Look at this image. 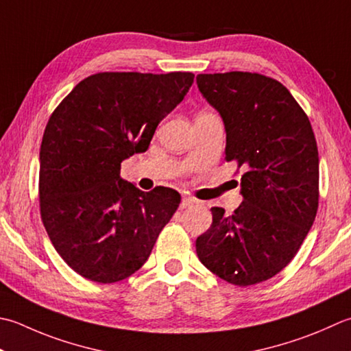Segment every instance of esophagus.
Masks as SVG:
<instances>
[{
    "mask_svg": "<svg viewBox=\"0 0 351 351\" xmlns=\"http://www.w3.org/2000/svg\"><path fill=\"white\" fill-rule=\"evenodd\" d=\"M196 204V199L190 197V196H182V201H181V208H187V207H191V205Z\"/></svg>",
    "mask_w": 351,
    "mask_h": 351,
    "instance_id": "34e87169",
    "label": "esophagus"
}]
</instances>
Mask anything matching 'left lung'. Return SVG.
I'll use <instances>...</instances> for the list:
<instances>
[{"instance_id": "obj_1", "label": "left lung", "mask_w": 351, "mask_h": 351, "mask_svg": "<svg viewBox=\"0 0 351 351\" xmlns=\"http://www.w3.org/2000/svg\"><path fill=\"white\" fill-rule=\"evenodd\" d=\"M199 91L222 115L225 160L242 169L240 207H213L196 239L202 265L236 286L262 283L291 263L313 225L319 158L307 114L267 75L230 71L196 75Z\"/></svg>"}]
</instances>
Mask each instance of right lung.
I'll return each mask as SVG.
<instances>
[{
    "label": "right lung",
    "instance_id": "add662e5",
    "mask_svg": "<svg viewBox=\"0 0 351 351\" xmlns=\"http://www.w3.org/2000/svg\"><path fill=\"white\" fill-rule=\"evenodd\" d=\"M193 73H97L54 109L39 152V208L64 262L95 283H115L146 263L180 207L167 187L141 191L121 161L147 150L155 129L181 103Z\"/></svg>",
    "mask_w": 351,
    "mask_h": 351
}]
</instances>
